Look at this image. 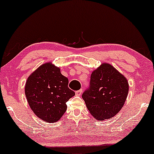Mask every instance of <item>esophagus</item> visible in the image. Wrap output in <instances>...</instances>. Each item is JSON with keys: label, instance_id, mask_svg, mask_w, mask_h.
Returning <instances> with one entry per match:
<instances>
[{"label": "esophagus", "instance_id": "esophagus-1", "mask_svg": "<svg viewBox=\"0 0 154 154\" xmlns=\"http://www.w3.org/2000/svg\"><path fill=\"white\" fill-rule=\"evenodd\" d=\"M82 93H83V90L80 89V90H79V91H77L76 92H75V95H78V96H80V95L82 94Z\"/></svg>", "mask_w": 154, "mask_h": 154}]
</instances>
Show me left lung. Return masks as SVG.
I'll return each mask as SVG.
<instances>
[{
  "label": "left lung",
  "instance_id": "obj_1",
  "mask_svg": "<svg viewBox=\"0 0 154 154\" xmlns=\"http://www.w3.org/2000/svg\"><path fill=\"white\" fill-rule=\"evenodd\" d=\"M128 81L111 64L103 63L91 73L90 88L82 95L90 113L97 120L111 119L122 108Z\"/></svg>",
  "mask_w": 154,
  "mask_h": 154
}]
</instances>
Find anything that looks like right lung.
Returning a JSON list of instances; mask_svg holds the SVG:
<instances>
[{
    "instance_id": "1",
    "label": "right lung",
    "mask_w": 154,
    "mask_h": 154,
    "mask_svg": "<svg viewBox=\"0 0 154 154\" xmlns=\"http://www.w3.org/2000/svg\"><path fill=\"white\" fill-rule=\"evenodd\" d=\"M69 79L59 67L47 62L27 78L25 93L29 107L39 119L56 122L66 111V102L75 95L68 87Z\"/></svg>"
}]
</instances>
